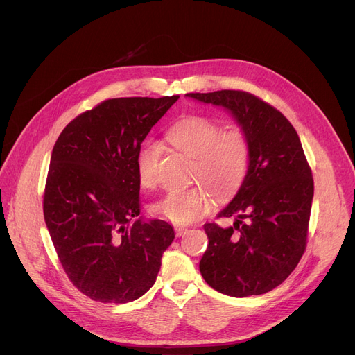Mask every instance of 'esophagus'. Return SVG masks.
Instances as JSON below:
<instances>
[{"label":"esophagus","mask_w":355,"mask_h":355,"mask_svg":"<svg viewBox=\"0 0 355 355\" xmlns=\"http://www.w3.org/2000/svg\"><path fill=\"white\" fill-rule=\"evenodd\" d=\"M188 232V228L187 227H175V235L176 237H182L183 234Z\"/></svg>","instance_id":"1"}]
</instances>
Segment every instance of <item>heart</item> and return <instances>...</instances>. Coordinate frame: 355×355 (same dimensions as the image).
<instances>
[{
	"instance_id": "obj_1",
	"label": "heart",
	"mask_w": 355,
	"mask_h": 355,
	"mask_svg": "<svg viewBox=\"0 0 355 355\" xmlns=\"http://www.w3.org/2000/svg\"><path fill=\"white\" fill-rule=\"evenodd\" d=\"M166 141L191 159V175L208 183L219 198L237 192L243 184L251 160V143L243 127L223 130L218 121L199 114L184 115L166 131ZM160 147L147 141L136 162L137 179L143 188L156 184V166ZM212 195L204 184L168 192L153 205V212L166 221L191 224L207 215Z\"/></svg>"
}]
</instances>
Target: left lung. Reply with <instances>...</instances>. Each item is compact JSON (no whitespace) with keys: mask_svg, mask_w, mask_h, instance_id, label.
<instances>
[{"mask_svg":"<svg viewBox=\"0 0 355 355\" xmlns=\"http://www.w3.org/2000/svg\"><path fill=\"white\" fill-rule=\"evenodd\" d=\"M188 96L231 111L251 143L248 173L218 214L235 218L204 225L208 248L199 270L212 289L234 297L263 295L288 279L308 244L313 178L299 136L279 110L245 91Z\"/></svg>","mask_w":355,"mask_h":355,"instance_id":"left-lung-1","label":"left lung"}]
</instances>
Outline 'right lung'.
Masks as SVG:
<instances>
[{"instance_id":"obj_1","label":"right lung","mask_w":355,"mask_h":355,"mask_svg":"<svg viewBox=\"0 0 355 355\" xmlns=\"http://www.w3.org/2000/svg\"><path fill=\"white\" fill-rule=\"evenodd\" d=\"M179 95L105 99L55 143L43 214L64 273L92 300L127 303L155 284L175 231L140 215L141 143Z\"/></svg>"}]
</instances>
